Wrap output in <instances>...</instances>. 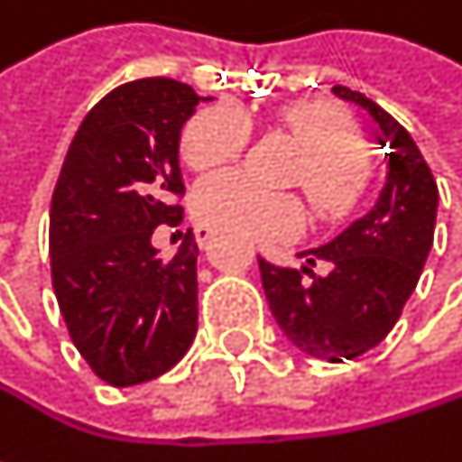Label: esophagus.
Returning <instances> with one entry per match:
<instances>
[{"label":"esophagus","instance_id":"1","mask_svg":"<svg viewBox=\"0 0 462 462\" xmlns=\"http://www.w3.org/2000/svg\"><path fill=\"white\" fill-rule=\"evenodd\" d=\"M211 237H214V230H211V227H206V225L195 227V240H198V245H206Z\"/></svg>","mask_w":462,"mask_h":462}]
</instances>
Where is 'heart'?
Here are the masks:
<instances>
[{
  "label": "heart",
  "mask_w": 462,
  "mask_h": 462,
  "mask_svg": "<svg viewBox=\"0 0 462 462\" xmlns=\"http://www.w3.org/2000/svg\"><path fill=\"white\" fill-rule=\"evenodd\" d=\"M281 125L305 152L297 173L305 195L323 217L350 211L369 184V165L358 152L361 136L347 112L323 98H305L278 112ZM251 136L248 115L217 101L198 109L181 131V157L195 171L232 162ZM195 217L245 240L291 237L302 227V203L294 195H275L251 184L240 173H214L203 179L192 198Z\"/></svg>",
  "instance_id": "1"
}]
</instances>
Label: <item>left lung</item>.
I'll list each match as a JSON object with an SVG mask.
<instances>
[{
    "label": "left lung",
    "instance_id": "8db88e82",
    "mask_svg": "<svg viewBox=\"0 0 462 462\" xmlns=\"http://www.w3.org/2000/svg\"><path fill=\"white\" fill-rule=\"evenodd\" d=\"M331 93L361 106L380 128L385 184L374 206L339 235L305 248L302 270L259 259L262 289L283 337L302 353L328 364L353 361L380 345L412 297L433 245L439 189L412 136L374 101L345 85ZM326 261L329 273L313 276ZM314 281L305 284L301 275Z\"/></svg>",
    "mask_w": 462,
    "mask_h": 462
}]
</instances>
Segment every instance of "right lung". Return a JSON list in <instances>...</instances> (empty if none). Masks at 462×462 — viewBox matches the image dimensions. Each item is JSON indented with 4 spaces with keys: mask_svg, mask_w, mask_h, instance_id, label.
<instances>
[{
    "mask_svg": "<svg viewBox=\"0 0 462 462\" xmlns=\"http://www.w3.org/2000/svg\"><path fill=\"white\" fill-rule=\"evenodd\" d=\"M200 101L168 77L115 88L85 115L52 192V291L74 347L115 388L165 374L198 334L195 235L162 259L152 232L181 222L179 143Z\"/></svg>",
    "mask_w": 462,
    "mask_h": 462,
    "instance_id": "obj_1",
    "label": "right lung"
}]
</instances>
